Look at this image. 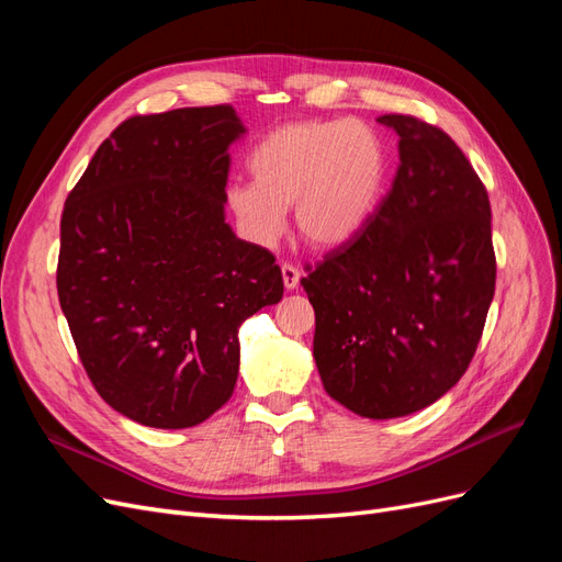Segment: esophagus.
Returning <instances> with one entry per match:
<instances>
[{
  "mask_svg": "<svg viewBox=\"0 0 562 562\" xmlns=\"http://www.w3.org/2000/svg\"><path fill=\"white\" fill-rule=\"evenodd\" d=\"M281 277H283V285L288 288V291H295V288L300 285V269L291 262H283L281 265Z\"/></svg>",
  "mask_w": 562,
  "mask_h": 562,
  "instance_id": "obj_1",
  "label": "esophagus"
}]
</instances>
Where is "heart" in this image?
I'll return each mask as SVG.
<instances>
[{
	"label": "heart",
	"instance_id": "1",
	"mask_svg": "<svg viewBox=\"0 0 562 562\" xmlns=\"http://www.w3.org/2000/svg\"><path fill=\"white\" fill-rule=\"evenodd\" d=\"M252 182H234L227 206L252 244L271 248L295 211L304 241L335 248L349 241L378 206L384 149L361 122H295L252 149Z\"/></svg>",
	"mask_w": 562,
	"mask_h": 562
}]
</instances>
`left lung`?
Returning <instances> with one entry per match:
<instances>
[{
	"label": "left lung",
	"mask_w": 562,
	"mask_h": 562,
	"mask_svg": "<svg viewBox=\"0 0 562 562\" xmlns=\"http://www.w3.org/2000/svg\"><path fill=\"white\" fill-rule=\"evenodd\" d=\"M398 133L391 190L349 241L302 279L323 389L370 419L431 405L481 342L497 260L485 184L446 131L384 114Z\"/></svg>",
	"instance_id": "obj_1"
}]
</instances>
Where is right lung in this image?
<instances>
[{
  "label": "right lung",
  "instance_id": "obj_1",
  "mask_svg": "<svg viewBox=\"0 0 562 562\" xmlns=\"http://www.w3.org/2000/svg\"><path fill=\"white\" fill-rule=\"evenodd\" d=\"M232 105L135 114L95 149L60 217L58 300L95 391L155 429L234 394L239 328L283 297L267 248L225 223Z\"/></svg>",
  "mask_w": 562,
  "mask_h": 562
}]
</instances>
